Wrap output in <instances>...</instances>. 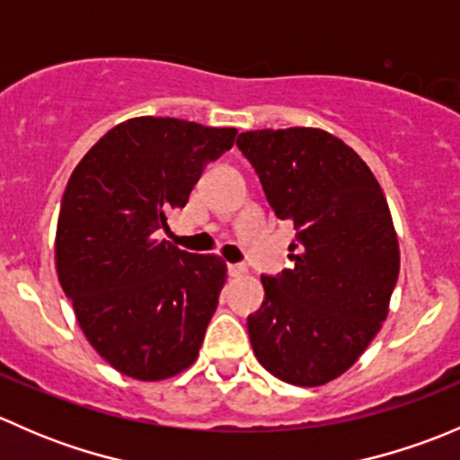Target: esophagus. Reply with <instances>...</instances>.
<instances>
[{
  "mask_svg": "<svg viewBox=\"0 0 460 460\" xmlns=\"http://www.w3.org/2000/svg\"><path fill=\"white\" fill-rule=\"evenodd\" d=\"M244 273H247V267H244V264H229V276L243 278Z\"/></svg>",
  "mask_w": 460,
  "mask_h": 460,
  "instance_id": "1",
  "label": "esophagus"
}]
</instances>
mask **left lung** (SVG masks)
Listing matches in <instances>:
<instances>
[{
	"label": "left lung",
	"mask_w": 460,
	"mask_h": 460,
	"mask_svg": "<svg viewBox=\"0 0 460 460\" xmlns=\"http://www.w3.org/2000/svg\"><path fill=\"white\" fill-rule=\"evenodd\" d=\"M238 146L276 216L298 231L294 267L260 278L253 354L276 378L320 387L363 356L387 318L401 271L392 213L363 157L323 128L247 131Z\"/></svg>",
	"instance_id": "8db88e82"
}]
</instances>
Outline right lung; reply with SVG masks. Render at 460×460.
Listing matches in <instances>:
<instances>
[{
  "instance_id": "obj_1",
  "label": "right lung",
  "mask_w": 460,
  "mask_h": 460,
  "mask_svg": "<svg viewBox=\"0 0 460 460\" xmlns=\"http://www.w3.org/2000/svg\"><path fill=\"white\" fill-rule=\"evenodd\" d=\"M235 128L131 118L71 173L55 234L59 285L93 349L119 374L164 380L196 363L226 282L220 256L187 253L157 231L182 208Z\"/></svg>"
}]
</instances>
